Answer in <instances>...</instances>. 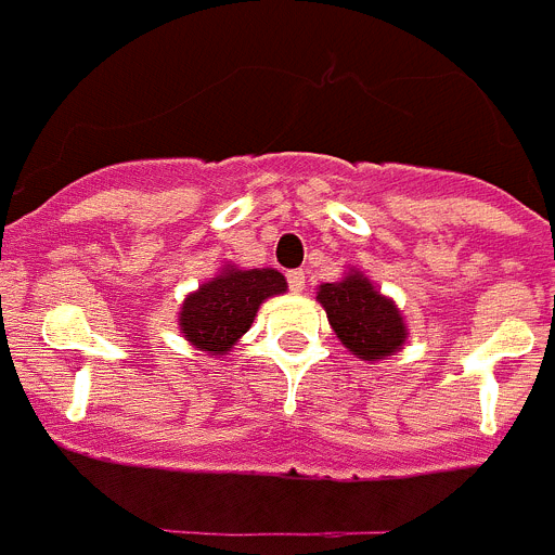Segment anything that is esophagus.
I'll list each match as a JSON object with an SVG mask.
<instances>
[{
  "label": "esophagus",
  "instance_id": "1",
  "mask_svg": "<svg viewBox=\"0 0 555 555\" xmlns=\"http://www.w3.org/2000/svg\"><path fill=\"white\" fill-rule=\"evenodd\" d=\"M288 288H292L294 294L306 292V272H302V269H294V272H288Z\"/></svg>",
  "mask_w": 555,
  "mask_h": 555
}]
</instances>
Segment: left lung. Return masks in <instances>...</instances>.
Segmentation results:
<instances>
[{
  "label": "left lung",
  "mask_w": 555,
  "mask_h": 555,
  "mask_svg": "<svg viewBox=\"0 0 555 555\" xmlns=\"http://www.w3.org/2000/svg\"><path fill=\"white\" fill-rule=\"evenodd\" d=\"M317 302L325 308L338 341L361 361H384L409 341L403 311L361 269H350L336 283H322Z\"/></svg>",
  "instance_id": "8db88e82"
}]
</instances>
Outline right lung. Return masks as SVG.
Segmentation results:
<instances>
[{
    "mask_svg": "<svg viewBox=\"0 0 555 555\" xmlns=\"http://www.w3.org/2000/svg\"><path fill=\"white\" fill-rule=\"evenodd\" d=\"M288 283L278 269H242L224 263L217 278L205 281L197 292L185 294L178 325L191 347L208 356H228L238 338L253 327L258 308L278 294H286Z\"/></svg>",
    "mask_w": 555,
    "mask_h": 555,
    "instance_id": "right-lung-1",
    "label": "right lung"
}]
</instances>
